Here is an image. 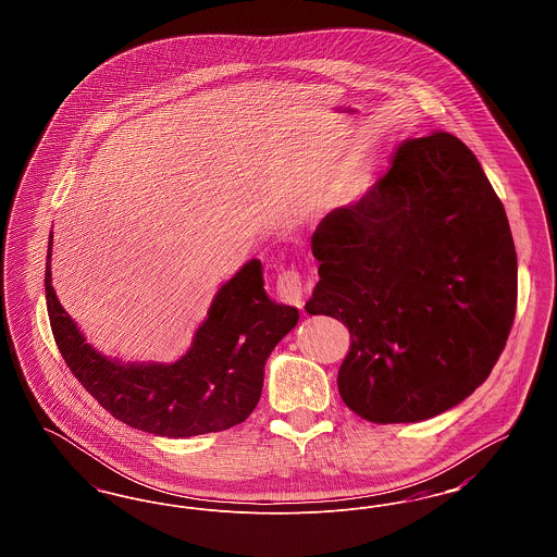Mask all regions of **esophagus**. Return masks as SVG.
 Here are the masks:
<instances>
[{
	"label": "esophagus",
	"mask_w": 557,
	"mask_h": 557,
	"mask_svg": "<svg viewBox=\"0 0 557 557\" xmlns=\"http://www.w3.org/2000/svg\"><path fill=\"white\" fill-rule=\"evenodd\" d=\"M277 294L284 302L302 307L305 305V284L296 271H282L277 275Z\"/></svg>",
	"instance_id": "1"
}]
</instances>
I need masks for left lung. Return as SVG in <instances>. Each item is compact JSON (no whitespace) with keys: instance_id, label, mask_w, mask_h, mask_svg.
Instances as JSON below:
<instances>
[{"instance_id":"left-lung-1","label":"left lung","mask_w":557,"mask_h":557,"mask_svg":"<svg viewBox=\"0 0 557 557\" xmlns=\"http://www.w3.org/2000/svg\"><path fill=\"white\" fill-rule=\"evenodd\" d=\"M311 248L319 282L305 309L348 327L338 391L357 416L422 422L488 377L516 315L518 259L502 200L455 135L403 141Z\"/></svg>"}]
</instances>
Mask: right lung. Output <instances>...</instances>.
<instances>
[{
	"label": "right lung",
	"mask_w": 557,
	"mask_h": 557,
	"mask_svg": "<svg viewBox=\"0 0 557 557\" xmlns=\"http://www.w3.org/2000/svg\"><path fill=\"white\" fill-rule=\"evenodd\" d=\"M263 265L248 261L212 298L191 346L173 363H123L96 350L52 286V234L46 300L53 341L83 388L123 424L166 438L238 425L257 407L265 363L298 323V309L267 296Z\"/></svg>",
	"instance_id": "add662e5"
}]
</instances>
